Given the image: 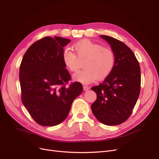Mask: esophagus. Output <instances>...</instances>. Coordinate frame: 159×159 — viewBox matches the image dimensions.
I'll use <instances>...</instances> for the list:
<instances>
[{
	"mask_svg": "<svg viewBox=\"0 0 159 159\" xmlns=\"http://www.w3.org/2000/svg\"><path fill=\"white\" fill-rule=\"evenodd\" d=\"M83 88H84V91H88V89H89V88L88 87V86L84 85V86H83Z\"/></svg>",
	"mask_w": 159,
	"mask_h": 159,
	"instance_id": "obj_1",
	"label": "esophagus"
}]
</instances>
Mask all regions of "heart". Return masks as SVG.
<instances>
[{"instance_id":"b5f03b06","label":"heart","mask_w":159,"mask_h":159,"mask_svg":"<svg viewBox=\"0 0 159 159\" xmlns=\"http://www.w3.org/2000/svg\"><path fill=\"white\" fill-rule=\"evenodd\" d=\"M74 46L79 57H86L84 64L85 68L73 75L75 81L89 84L98 78L103 79L111 73L115 65V56L111 50L88 39L77 42ZM61 57L64 66L69 70H77V57L71 50L65 49Z\"/></svg>"}]
</instances>
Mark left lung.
I'll use <instances>...</instances> for the list:
<instances>
[{"instance_id": "left-lung-1", "label": "left lung", "mask_w": 159, "mask_h": 159, "mask_svg": "<svg viewBox=\"0 0 159 159\" xmlns=\"http://www.w3.org/2000/svg\"><path fill=\"white\" fill-rule=\"evenodd\" d=\"M99 36L111 48L115 65L102 84L91 88L97 94L91 111L102 123L117 125L129 117L137 103L141 90V69L134 53L123 42L108 36Z\"/></svg>"}]
</instances>
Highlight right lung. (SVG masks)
I'll return each mask as SVG.
<instances>
[{
	"label": "right lung",
	"mask_w": 159,
	"mask_h": 159,
	"mask_svg": "<svg viewBox=\"0 0 159 159\" xmlns=\"http://www.w3.org/2000/svg\"><path fill=\"white\" fill-rule=\"evenodd\" d=\"M70 42L60 36L44 37L32 44L22 60L19 72L22 102L40 125L55 126L63 122L73 101L82 93L80 82L66 86L71 76L61 56L64 47Z\"/></svg>",
	"instance_id": "1"
}]
</instances>
